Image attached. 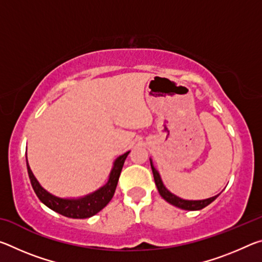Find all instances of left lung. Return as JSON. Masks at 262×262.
<instances>
[{"mask_svg": "<svg viewBox=\"0 0 262 262\" xmlns=\"http://www.w3.org/2000/svg\"><path fill=\"white\" fill-rule=\"evenodd\" d=\"M150 165H151L155 184H156V186H157V189H158L159 194H161V196L164 199V200L167 201L168 203H171V205L180 208V209H184V210H200V209H202V208H205L208 205H210V203L214 201L215 199L220 195V194L215 195V196L206 199V200H184V199H181L179 196H177V195L172 194L170 190H168L165 187V186H164L161 176H159L158 171L156 170V168H155L151 159H150Z\"/></svg>", "mask_w": 262, "mask_h": 262, "instance_id": "8db88e82", "label": "left lung"}]
</instances>
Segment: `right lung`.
Returning <instances> with one entry per match:
<instances>
[{
    "instance_id": "obj_1",
    "label": "right lung",
    "mask_w": 262,
    "mask_h": 262,
    "mask_svg": "<svg viewBox=\"0 0 262 262\" xmlns=\"http://www.w3.org/2000/svg\"><path fill=\"white\" fill-rule=\"evenodd\" d=\"M128 154H129V151H127L126 154L121 155V156L115 159L107 183L103 187L79 199H61L48 193L45 188L41 187L39 181L35 179V177L30 168L28 159H26V166H28V173L31 185H32L39 200L43 205H46L52 210L59 212L61 215L70 217V219H88V217H91L96 215L97 212H99L111 201V199L113 198L123 163H125Z\"/></svg>"
}]
</instances>
